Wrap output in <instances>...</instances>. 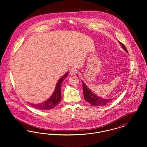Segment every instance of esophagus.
Returning <instances> with one entry per match:
<instances>
[{
    "mask_svg": "<svg viewBox=\"0 0 147 147\" xmlns=\"http://www.w3.org/2000/svg\"><path fill=\"white\" fill-rule=\"evenodd\" d=\"M78 73V71L76 69H72L70 70V74L71 76H74Z\"/></svg>",
    "mask_w": 147,
    "mask_h": 147,
    "instance_id": "1",
    "label": "esophagus"
}]
</instances>
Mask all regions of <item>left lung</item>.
I'll return each mask as SVG.
<instances>
[{
    "label": "left lung",
    "instance_id": "8db88e82",
    "mask_svg": "<svg viewBox=\"0 0 147 147\" xmlns=\"http://www.w3.org/2000/svg\"><path fill=\"white\" fill-rule=\"evenodd\" d=\"M120 43L122 49H124L126 52L128 53V51L126 49L125 45L122 43L121 42H119ZM82 83L83 85V91L84 94V97L85 100L88 102L90 104L94 106H102L104 105H107L115 98H100L96 95L93 92H92L91 90L87 86L86 84H85L83 81L82 80Z\"/></svg>",
    "mask_w": 147,
    "mask_h": 147
}]
</instances>
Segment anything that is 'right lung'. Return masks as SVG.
Returning <instances> with one entry per match:
<instances>
[{"instance_id": "1", "label": "right lung", "mask_w": 147, "mask_h": 147, "mask_svg": "<svg viewBox=\"0 0 147 147\" xmlns=\"http://www.w3.org/2000/svg\"><path fill=\"white\" fill-rule=\"evenodd\" d=\"M68 75V72H67L63 77H61L56 84L54 92L51 96L46 101L40 104L29 103L31 106L38 110H49L55 107L59 104L61 100V85L62 82Z\"/></svg>"}]
</instances>
